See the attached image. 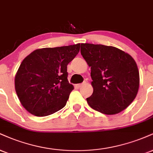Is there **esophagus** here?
Wrapping results in <instances>:
<instances>
[{"label": "esophagus", "mask_w": 153, "mask_h": 153, "mask_svg": "<svg viewBox=\"0 0 153 153\" xmlns=\"http://www.w3.org/2000/svg\"><path fill=\"white\" fill-rule=\"evenodd\" d=\"M83 84H84V83H79V84H77V85H76V87H77V88H80Z\"/></svg>", "instance_id": "obj_1"}]
</instances>
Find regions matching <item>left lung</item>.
<instances>
[{
    "label": "left lung",
    "mask_w": 153,
    "mask_h": 153,
    "mask_svg": "<svg viewBox=\"0 0 153 153\" xmlns=\"http://www.w3.org/2000/svg\"><path fill=\"white\" fill-rule=\"evenodd\" d=\"M80 52L91 69L93 93L86 98L93 109L115 115L126 109L137 94V65L128 53L113 46L81 43Z\"/></svg>",
    "instance_id": "1"
}]
</instances>
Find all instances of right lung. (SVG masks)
Masks as SVG:
<instances>
[{
    "label": "right lung",
    "instance_id": "1",
    "mask_svg": "<svg viewBox=\"0 0 153 153\" xmlns=\"http://www.w3.org/2000/svg\"><path fill=\"white\" fill-rule=\"evenodd\" d=\"M80 43L35 50L22 61L15 76V89L27 112L38 117L65 106L74 89L68 80L67 65L80 51Z\"/></svg>",
    "mask_w": 153,
    "mask_h": 153
}]
</instances>
